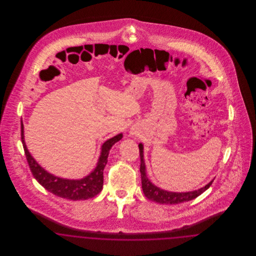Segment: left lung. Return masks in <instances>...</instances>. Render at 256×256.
Masks as SVG:
<instances>
[{
  "label": "left lung",
  "instance_id": "obj_1",
  "mask_svg": "<svg viewBox=\"0 0 256 256\" xmlns=\"http://www.w3.org/2000/svg\"><path fill=\"white\" fill-rule=\"evenodd\" d=\"M139 154H140V172H141V180H142V189L146 198L152 202H158L161 204H178L182 202H186L191 200H194L196 196L202 194L206 190H207L211 184L210 182L206 184L204 187L192 191V192H186V193H174V192H168L165 190H162L148 180L146 176V168L145 163L143 159V146L142 144H139Z\"/></svg>",
  "mask_w": 256,
  "mask_h": 256
}]
</instances>
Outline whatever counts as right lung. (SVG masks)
Wrapping results in <instances>:
<instances>
[{
  "label": "right lung",
  "instance_id": "add662e5",
  "mask_svg": "<svg viewBox=\"0 0 256 256\" xmlns=\"http://www.w3.org/2000/svg\"><path fill=\"white\" fill-rule=\"evenodd\" d=\"M122 134H118L108 140L102 146L100 156L98 158L97 167L89 176L80 180H63L54 176L44 170L38 165L36 161L30 154L24 140V126L21 122V139L24 146V154L26 158L28 164L32 170V176L46 190H48L54 195L60 196L71 200H88L98 195L104 185V169L108 163V158L110 150L116 142L122 139Z\"/></svg>",
  "mask_w": 256,
  "mask_h": 256
}]
</instances>
